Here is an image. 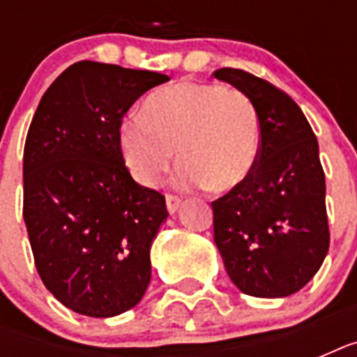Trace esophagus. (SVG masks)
Segmentation results:
<instances>
[{
    "mask_svg": "<svg viewBox=\"0 0 357 357\" xmlns=\"http://www.w3.org/2000/svg\"><path fill=\"white\" fill-rule=\"evenodd\" d=\"M179 206H181V200H179L178 196H172V195H167V209L170 215L178 211Z\"/></svg>",
    "mask_w": 357,
    "mask_h": 357,
    "instance_id": "34e87169",
    "label": "esophagus"
}]
</instances>
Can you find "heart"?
I'll return each mask as SVG.
<instances>
[{"label":"heart","mask_w":357,"mask_h":357,"mask_svg":"<svg viewBox=\"0 0 357 357\" xmlns=\"http://www.w3.org/2000/svg\"><path fill=\"white\" fill-rule=\"evenodd\" d=\"M120 150L139 183L153 185L176 157L185 189L243 187L261 155V120L246 94L213 83H176L146 98L120 122Z\"/></svg>","instance_id":"b5f03b06"}]
</instances>
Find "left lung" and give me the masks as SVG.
<instances>
[{
    "label": "left lung",
    "mask_w": 357,
    "mask_h": 357,
    "mask_svg": "<svg viewBox=\"0 0 357 357\" xmlns=\"http://www.w3.org/2000/svg\"><path fill=\"white\" fill-rule=\"evenodd\" d=\"M213 75L252 100L263 135L252 178L211 204L215 244L241 293L283 298L315 276L330 246L319 142L293 98L268 81L235 68Z\"/></svg>",
    "instance_id": "1"
}]
</instances>
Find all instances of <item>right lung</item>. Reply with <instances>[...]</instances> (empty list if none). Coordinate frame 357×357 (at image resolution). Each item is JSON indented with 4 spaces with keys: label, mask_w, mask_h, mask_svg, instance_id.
<instances>
[{
    "label": "right lung",
    "mask_w": 357,
    "mask_h": 357,
    "mask_svg": "<svg viewBox=\"0 0 357 357\" xmlns=\"http://www.w3.org/2000/svg\"><path fill=\"white\" fill-rule=\"evenodd\" d=\"M168 75L81 61L44 92L24 148V220L46 289L79 315L131 310L151 278L165 196L131 178L123 114Z\"/></svg>",
    "instance_id": "add662e5"
}]
</instances>
